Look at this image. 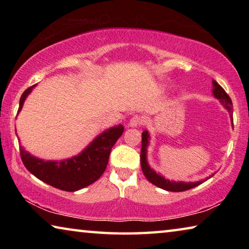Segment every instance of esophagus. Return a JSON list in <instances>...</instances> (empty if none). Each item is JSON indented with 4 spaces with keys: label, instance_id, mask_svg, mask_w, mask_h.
Listing matches in <instances>:
<instances>
[{
    "label": "esophagus",
    "instance_id": "1",
    "mask_svg": "<svg viewBox=\"0 0 249 249\" xmlns=\"http://www.w3.org/2000/svg\"><path fill=\"white\" fill-rule=\"evenodd\" d=\"M142 124V119L140 116H137V115H134L132 119L129 120V122H128V127H138V126H140Z\"/></svg>",
    "mask_w": 249,
    "mask_h": 249
}]
</instances>
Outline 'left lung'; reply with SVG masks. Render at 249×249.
Returning <instances> with one entry per match:
<instances>
[{
	"label": "left lung",
	"mask_w": 249,
	"mask_h": 249,
	"mask_svg": "<svg viewBox=\"0 0 249 249\" xmlns=\"http://www.w3.org/2000/svg\"><path fill=\"white\" fill-rule=\"evenodd\" d=\"M212 86H213V90L212 93L214 95V98H216L218 101H220L221 104L224 107L227 111L230 113L231 120L233 121V103H231V100L229 96V94L226 93L224 89L218 84L215 80L212 81ZM149 133L148 130H144L142 134V150H141V166H142V170L144 172L145 177L147 180L149 181L155 185H157L158 188H161L166 191H171V192H181V191H185L189 190V189H192L195 187H197L201 183H203L204 181L210 179L211 177H213V175H211L209 177H206L205 179L200 180V181H196V182H183V181H174V180H169L166 179L165 177L161 176L160 174H157L154 169H151L150 166L148 165V160H147V148H148L149 145Z\"/></svg>",
	"instance_id": "8db88e82"
}]
</instances>
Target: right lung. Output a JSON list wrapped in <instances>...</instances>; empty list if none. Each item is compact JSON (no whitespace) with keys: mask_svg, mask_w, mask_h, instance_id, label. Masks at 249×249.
I'll list each match as a JSON object with an SVG mask.
<instances>
[{"mask_svg":"<svg viewBox=\"0 0 249 249\" xmlns=\"http://www.w3.org/2000/svg\"><path fill=\"white\" fill-rule=\"evenodd\" d=\"M34 84L20 96L18 114L25 100L31 94ZM124 132V126L119 124L105 129L98 135L81 153L64 160H44L35 157L19 146L20 158L26 169L36 178L52 187L64 191H78L95 182L107 169L112 147Z\"/></svg>","mask_w":249,"mask_h":249,"instance_id":"add662e5","label":"right lung"}]
</instances>
